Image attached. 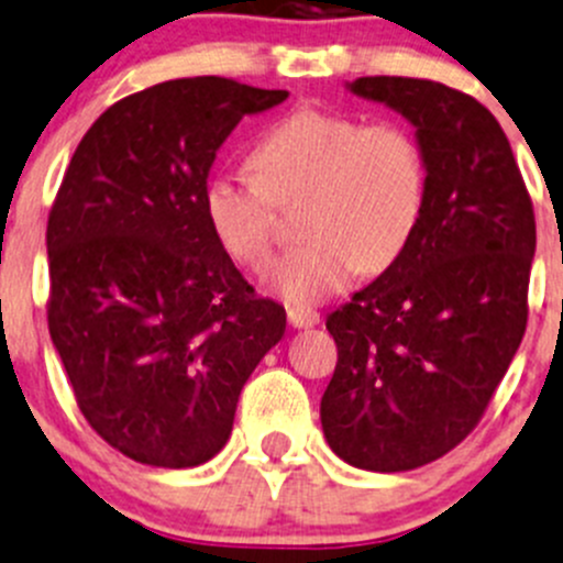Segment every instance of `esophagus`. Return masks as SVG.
<instances>
[{
  "instance_id": "34e87169",
  "label": "esophagus",
  "mask_w": 563,
  "mask_h": 563,
  "mask_svg": "<svg viewBox=\"0 0 563 563\" xmlns=\"http://www.w3.org/2000/svg\"><path fill=\"white\" fill-rule=\"evenodd\" d=\"M318 321H321V313H316V310L288 308V323H291L294 329H310V327H316Z\"/></svg>"
}]
</instances>
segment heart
<instances>
[{
  "label": "heart",
  "mask_w": 563,
  "mask_h": 563,
  "mask_svg": "<svg viewBox=\"0 0 563 563\" xmlns=\"http://www.w3.org/2000/svg\"><path fill=\"white\" fill-rule=\"evenodd\" d=\"M255 176L218 168L203 214L220 247L250 269L272 261L275 207L305 201L302 242L272 272L294 305L343 291L356 272H382L413 240L428 203V157L408 128L299 108L272 122L250 152Z\"/></svg>",
  "instance_id": "1"
}]
</instances>
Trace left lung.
I'll list each match as a JSON object with an SVG mask.
<instances>
[{"mask_svg": "<svg viewBox=\"0 0 563 563\" xmlns=\"http://www.w3.org/2000/svg\"><path fill=\"white\" fill-rule=\"evenodd\" d=\"M417 130L428 203L400 258L327 318L338 367L323 439L365 471L433 463L476 428L526 332L537 223L512 146L485 106L422 78L345 84Z\"/></svg>", "mask_w": 563, "mask_h": 563, "instance_id": "1", "label": "left lung"}]
</instances>
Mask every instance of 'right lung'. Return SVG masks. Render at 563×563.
I'll list each match as a JSON object with an SVG mask.
<instances>
[{
    "label": "right lung",
    "mask_w": 563,
    "mask_h": 563,
    "mask_svg": "<svg viewBox=\"0 0 563 563\" xmlns=\"http://www.w3.org/2000/svg\"><path fill=\"white\" fill-rule=\"evenodd\" d=\"M286 89L176 78L119 100L78 144L48 214V332L87 422L113 450L190 468L229 441L250 373L286 332L203 214L242 117Z\"/></svg>",
    "instance_id": "1"
}]
</instances>
